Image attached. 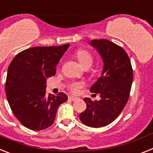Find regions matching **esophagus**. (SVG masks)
<instances>
[{
    "mask_svg": "<svg viewBox=\"0 0 153 153\" xmlns=\"http://www.w3.org/2000/svg\"><path fill=\"white\" fill-rule=\"evenodd\" d=\"M68 99L70 101H76L77 99H78V98H77V97H74V96H69Z\"/></svg>",
    "mask_w": 153,
    "mask_h": 153,
    "instance_id": "obj_1",
    "label": "esophagus"
}]
</instances>
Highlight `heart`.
Listing matches in <instances>:
<instances>
[{
	"label": "heart",
	"mask_w": 153,
	"mask_h": 153,
	"mask_svg": "<svg viewBox=\"0 0 153 153\" xmlns=\"http://www.w3.org/2000/svg\"><path fill=\"white\" fill-rule=\"evenodd\" d=\"M76 57L78 58L79 63L84 68L91 67L93 63L92 55L86 50H79L77 51ZM83 86L82 82H72L70 84V89L72 92H78V89Z\"/></svg>",
	"instance_id": "b5f03b06"
}]
</instances>
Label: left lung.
Segmentation results:
<instances>
[{"instance_id":"1","label":"left lung","mask_w":153,"mask_h":153,"mask_svg":"<svg viewBox=\"0 0 153 153\" xmlns=\"http://www.w3.org/2000/svg\"><path fill=\"white\" fill-rule=\"evenodd\" d=\"M90 45L95 48L103 61L100 78L90 88L99 93L101 99L83 100L87 108L79 115L82 123L99 128L112 123L126 106L129 98L133 73L131 62L124 49L106 39H95Z\"/></svg>"}]
</instances>
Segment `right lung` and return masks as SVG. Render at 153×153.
Here are the masks:
<instances>
[{
	"mask_svg": "<svg viewBox=\"0 0 153 153\" xmlns=\"http://www.w3.org/2000/svg\"><path fill=\"white\" fill-rule=\"evenodd\" d=\"M69 44L34 47L14 58L7 73L5 91L9 105L20 123L34 131L54 123L58 106L68 100L63 92L46 93V81L56 73V65Z\"/></svg>",
	"mask_w": 153,
	"mask_h": 153,
	"instance_id": "add662e5",
	"label": "right lung"
}]
</instances>
